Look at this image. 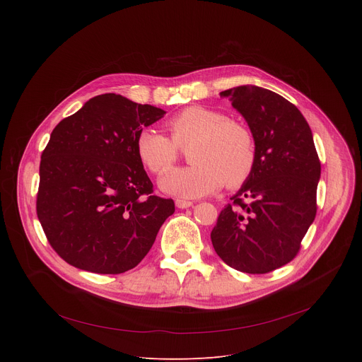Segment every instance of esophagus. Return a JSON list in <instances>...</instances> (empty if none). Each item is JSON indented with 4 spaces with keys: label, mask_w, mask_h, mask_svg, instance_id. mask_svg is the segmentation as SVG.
<instances>
[{
    "label": "esophagus",
    "mask_w": 362,
    "mask_h": 362,
    "mask_svg": "<svg viewBox=\"0 0 362 362\" xmlns=\"http://www.w3.org/2000/svg\"><path fill=\"white\" fill-rule=\"evenodd\" d=\"M193 203L189 202V200H182V199H176V206L179 209H186V208H190Z\"/></svg>",
    "instance_id": "1"
}]
</instances>
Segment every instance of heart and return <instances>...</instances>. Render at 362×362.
Listing matches in <instances>:
<instances>
[{
    "instance_id": "1",
    "label": "heart",
    "mask_w": 362,
    "mask_h": 362,
    "mask_svg": "<svg viewBox=\"0 0 362 362\" xmlns=\"http://www.w3.org/2000/svg\"><path fill=\"white\" fill-rule=\"evenodd\" d=\"M166 126L172 139L144 129L136 140L139 159L156 175L165 172L177 160V146H189L188 158L192 163L160 177L159 187L165 193L193 199L219 190L223 183L236 189L250 177L256 150L253 136L245 124L226 119L218 110L190 106L170 117Z\"/></svg>"
}]
</instances>
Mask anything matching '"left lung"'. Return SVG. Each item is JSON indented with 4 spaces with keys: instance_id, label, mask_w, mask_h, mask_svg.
<instances>
[{
    "instance_id": "obj_1",
    "label": "left lung",
    "mask_w": 362,
    "mask_h": 362,
    "mask_svg": "<svg viewBox=\"0 0 362 362\" xmlns=\"http://www.w3.org/2000/svg\"><path fill=\"white\" fill-rule=\"evenodd\" d=\"M221 97L246 120L256 160L221 212L212 243L233 269L268 274L293 259L317 215L321 163L313 132L292 103L271 90L247 84Z\"/></svg>"
}]
</instances>
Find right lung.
<instances>
[{
	"label": "right lung",
	"instance_id": "1",
	"mask_svg": "<svg viewBox=\"0 0 362 362\" xmlns=\"http://www.w3.org/2000/svg\"><path fill=\"white\" fill-rule=\"evenodd\" d=\"M166 115L120 94L90 98L62 120L41 154L37 216L63 259L94 274L137 267L175 202L153 194L136 140Z\"/></svg>",
	"mask_w": 362,
	"mask_h": 362
}]
</instances>
